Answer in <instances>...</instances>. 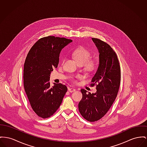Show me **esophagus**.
<instances>
[{"label": "esophagus", "instance_id": "esophagus-1", "mask_svg": "<svg viewBox=\"0 0 147 147\" xmlns=\"http://www.w3.org/2000/svg\"><path fill=\"white\" fill-rule=\"evenodd\" d=\"M68 90H69V92H73L76 91V90L74 88H69Z\"/></svg>", "mask_w": 147, "mask_h": 147}]
</instances>
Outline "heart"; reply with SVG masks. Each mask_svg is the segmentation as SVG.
Segmentation results:
<instances>
[{
    "mask_svg": "<svg viewBox=\"0 0 147 147\" xmlns=\"http://www.w3.org/2000/svg\"><path fill=\"white\" fill-rule=\"evenodd\" d=\"M72 56L75 60L81 65H84L85 69L88 71H92L96 66V62L92 59H88L90 56V53L88 49L84 47H79L75 49L72 53ZM65 59H62V62H63ZM76 78L80 77L78 76ZM73 81H75L74 78H72Z\"/></svg>",
    "mask_w": 147,
    "mask_h": 147,
    "instance_id": "obj_1",
    "label": "heart"
}]
</instances>
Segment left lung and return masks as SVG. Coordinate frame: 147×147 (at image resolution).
I'll use <instances>...</instances> for the list:
<instances>
[{"mask_svg": "<svg viewBox=\"0 0 147 147\" xmlns=\"http://www.w3.org/2000/svg\"><path fill=\"white\" fill-rule=\"evenodd\" d=\"M99 52V65L91 80V86L96 85V92L91 94L81 89L82 98L78 110L85 119L96 121L103 117L117 98L120 84L121 71L115 52L101 39L92 38Z\"/></svg>", "mask_w": 147, "mask_h": 147, "instance_id": "left-lung-1", "label": "left lung"}]
</instances>
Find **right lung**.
I'll return each instance as SVG.
<instances>
[{
  "label": "right lung",
  "instance_id": "add662e5",
  "mask_svg": "<svg viewBox=\"0 0 147 147\" xmlns=\"http://www.w3.org/2000/svg\"><path fill=\"white\" fill-rule=\"evenodd\" d=\"M71 39L49 36L38 40L31 47L24 65L23 84L25 92L34 113L46 119L58 110L67 91L62 84L51 87L49 76L58 66L62 49Z\"/></svg>",
  "mask_w": 147,
  "mask_h": 147
}]
</instances>
